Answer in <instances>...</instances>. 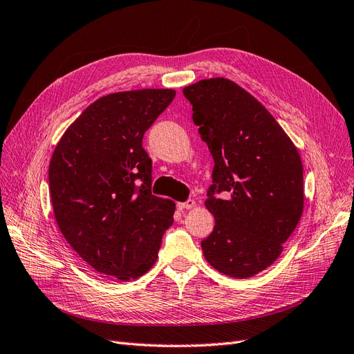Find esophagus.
I'll return each mask as SVG.
<instances>
[{"mask_svg":"<svg viewBox=\"0 0 354 354\" xmlns=\"http://www.w3.org/2000/svg\"><path fill=\"white\" fill-rule=\"evenodd\" d=\"M177 207H178V209H190V208L195 207V201L194 199H187L185 202H178Z\"/></svg>","mask_w":354,"mask_h":354,"instance_id":"1","label":"esophagus"}]
</instances>
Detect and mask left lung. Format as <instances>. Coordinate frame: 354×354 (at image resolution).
Here are the masks:
<instances>
[{"label":"left lung","instance_id":"left-lung-1","mask_svg":"<svg viewBox=\"0 0 354 354\" xmlns=\"http://www.w3.org/2000/svg\"><path fill=\"white\" fill-rule=\"evenodd\" d=\"M192 120L214 159L205 205L216 226L201 246L207 261L238 279L267 269L303 214V165L264 106L226 78L183 88Z\"/></svg>","mask_w":354,"mask_h":354}]
</instances>
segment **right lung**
Here are the masks:
<instances>
[{
	"label": "right lung",
	"mask_w": 354,
	"mask_h": 354,
	"mask_svg": "<svg viewBox=\"0 0 354 354\" xmlns=\"http://www.w3.org/2000/svg\"><path fill=\"white\" fill-rule=\"evenodd\" d=\"M174 90L104 95L60 138L48 185L63 236L95 272L130 281L155 264L173 201L152 195V159L143 136Z\"/></svg>",
	"instance_id": "add662e5"
}]
</instances>
